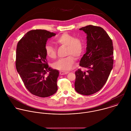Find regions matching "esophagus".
I'll return each mask as SVG.
<instances>
[{"instance_id":"1","label":"esophagus","mask_w":131,"mask_h":131,"mask_svg":"<svg viewBox=\"0 0 131 131\" xmlns=\"http://www.w3.org/2000/svg\"><path fill=\"white\" fill-rule=\"evenodd\" d=\"M68 73H69L68 72H64V71H60L59 72V74L60 75H66V74H67Z\"/></svg>"}]
</instances>
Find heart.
I'll return each mask as SVG.
<instances>
[{"instance_id": "obj_1", "label": "heart", "mask_w": 131, "mask_h": 131, "mask_svg": "<svg viewBox=\"0 0 131 131\" xmlns=\"http://www.w3.org/2000/svg\"><path fill=\"white\" fill-rule=\"evenodd\" d=\"M57 45L67 47V57L61 58L52 64L54 69L61 71H67L71 70L74 63L75 58L79 59L84 51V43L80 38L67 33H64L57 37L55 39ZM45 53L47 56L50 59H55L57 55V51L55 47L50 44L45 46Z\"/></svg>"}]
</instances>
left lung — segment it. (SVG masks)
<instances>
[{"instance_id": "8db88e82", "label": "left lung", "mask_w": 131, "mask_h": 131, "mask_svg": "<svg viewBox=\"0 0 131 131\" xmlns=\"http://www.w3.org/2000/svg\"><path fill=\"white\" fill-rule=\"evenodd\" d=\"M86 34V52L79 65L86 71L75 72V89L82 95L93 94L103 86L113 67V42L100 27L89 25L79 29Z\"/></svg>"}]
</instances>
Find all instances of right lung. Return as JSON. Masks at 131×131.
Instances as JSON below:
<instances>
[{
    "label": "right lung",
    "instance_id": "1",
    "mask_svg": "<svg viewBox=\"0 0 131 131\" xmlns=\"http://www.w3.org/2000/svg\"><path fill=\"white\" fill-rule=\"evenodd\" d=\"M55 35L45 30H33L17 43L16 70L27 89L38 97L50 96L57 90L59 72L49 67L45 53L47 40Z\"/></svg>",
    "mask_w": 131,
    "mask_h": 131
}]
</instances>
